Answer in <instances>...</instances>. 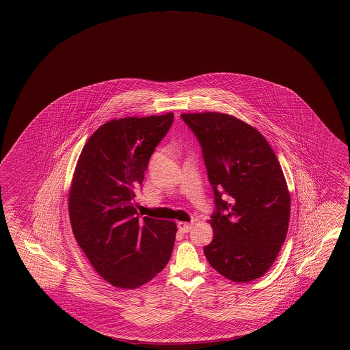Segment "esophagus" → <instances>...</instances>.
I'll use <instances>...</instances> for the list:
<instances>
[{
	"label": "esophagus",
	"mask_w": 350,
	"mask_h": 350,
	"mask_svg": "<svg viewBox=\"0 0 350 350\" xmlns=\"http://www.w3.org/2000/svg\"><path fill=\"white\" fill-rule=\"evenodd\" d=\"M191 228H192V223L178 222V230H180V232H190Z\"/></svg>",
	"instance_id": "1"
}]
</instances>
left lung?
<instances>
[{
	"label": "left lung",
	"mask_w": 350,
	"mask_h": 350,
	"mask_svg": "<svg viewBox=\"0 0 350 350\" xmlns=\"http://www.w3.org/2000/svg\"><path fill=\"white\" fill-rule=\"evenodd\" d=\"M202 148L217 212L209 265L233 282L260 278L286 239L290 191L275 151L256 128L224 113L180 114ZM230 196L221 200V190ZM226 214L222 215L221 211Z\"/></svg>",
	"instance_id": "1"
}]
</instances>
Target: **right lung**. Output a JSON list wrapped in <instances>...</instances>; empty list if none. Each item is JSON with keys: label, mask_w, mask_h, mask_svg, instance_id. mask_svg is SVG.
<instances>
[{"label": "right lung", "mask_w": 350, "mask_h": 350, "mask_svg": "<svg viewBox=\"0 0 350 350\" xmlns=\"http://www.w3.org/2000/svg\"><path fill=\"white\" fill-rule=\"evenodd\" d=\"M173 117L111 119L88 138L77 161L68 202L72 230L96 272L113 286H142L170 262L177 224L138 221L133 189Z\"/></svg>", "instance_id": "obj_1"}]
</instances>
